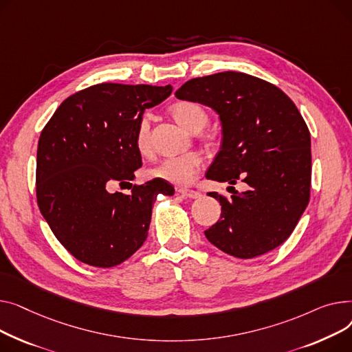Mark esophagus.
Masks as SVG:
<instances>
[{
    "instance_id": "esophagus-1",
    "label": "esophagus",
    "mask_w": 352,
    "mask_h": 352,
    "mask_svg": "<svg viewBox=\"0 0 352 352\" xmlns=\"http://www.w3.org/2000/svg\"><path fill=\"white\" fill-rule=\"evenodd\" d=\"M179 193L186 197V199H197L201 196L200 192L197 190H190V189H179Z\"/></svg>"
}]
</instances>
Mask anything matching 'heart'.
<instances>
[{"label": "heart", "instance_id": "heart-1", "mask_svg": "<svg viewBox=\"0 0 352 352\" xmlns=\"http://www.w3.org/2000/svg\"><path fill=\"white\" fill-rule=\"evenodd\" d=\"M170 113L179 125L190 132H199L208 123V112L196 102H177L170 108ZM136 148L142 155L151 153V125L146 119H142L138 126ZM201 162L203 159L197 152L166 157L151 170V176L176 186H189L195 182Z\"/></svg>", "mask_w": 352, "mask_h": 352}]
</instances>
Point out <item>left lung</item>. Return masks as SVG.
<instances>
[{
    "instance_id": "8db88e82",
    "label": "left lung",
    "mask_w": 352,
    "mask_h": 352,
    "mask_svg": "<svg viewBox=\"0 0 352 352\" xmlns=\"http://www.w3.org/2000/svg\"><path fill=\"white\" fill-rule=\"evenodd\" d=\"M175 95L220 118L221 146L206 177L249 186L230 200L209 193L221 214L206 239L237 258L274 250L290 237L309 200L311 138L294 102L270 82L233 71L190 79Z\"/></svg>"
}]
</instances>
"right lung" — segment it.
Wrapping results in <instances>:
<instances>
[{
    "instance_id": "1",
    "label": "right lung",
    "mask_w": 352,
    "mask_h": 352,
    "mask_svg": "<svg viewBox=\"0 0 352 352\" xmlns=\"http://www.w3.org/2000/svg\"><path fill=\"white\" fill-rule=\"evenodd\" d=\"M172 85L99 84L60 103L41 132L36 200L58 241L79 261L108 268L128 260L148 237L157 195L172 196L162 179L111 193L142 166L136 131L144 109Z\"/></svg>"
}]
</instances>
